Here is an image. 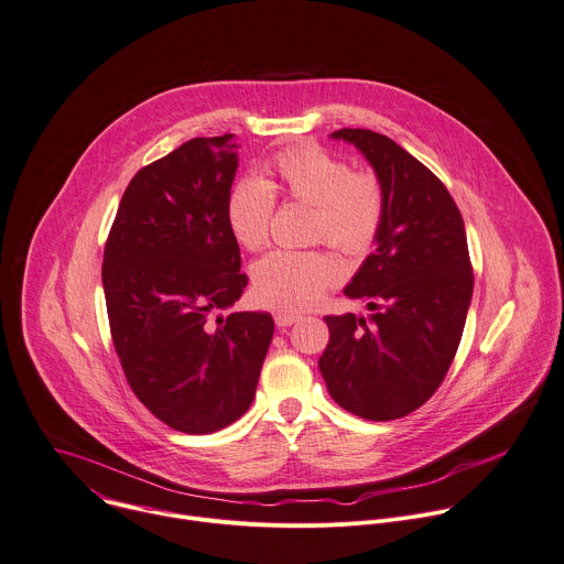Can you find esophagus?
<instances>
[{"instance_id":"esophagus-1","label":"esophagus","mask_w":564,"mask_h":564,"mask_svg":"<svg viewBox=\"0 0 564 564\" xmlns=\"http://www.w3.org/2000/svg\"><path fill=\"white\" fill-rule=\"evenodd\" d=\"M297 321H300V316L293 314V311H278V314H275V325L278 327H291Z\"/></svg>"}]
</instances>
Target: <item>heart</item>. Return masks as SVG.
<instances>
[{
	"mask_svg": "<svg viewBox=\"0 0 564 564\" xmlns=\"http://www.w3.org/2000/svg\"><path fill=\"white\" fill-rule=\"evenodd\" d=\"M271 170L278 178L273 185L289 199L314 206V239H325L347 256H360L377 241L386 219V191L377 174L356 172L318 145L282 152ZM273 210L275 193L267 178L243 176L230 187L226 221L243 248L256 250L269 239ZM340 278V262L325 250L278 248L253 267L256 295L278 308H306Z\"/></svg>",
	"mask_w": 564,
	"mask_h": 564,
	"instance_id": "b5f03b06",
	"label": "heart"
}]
</instances>
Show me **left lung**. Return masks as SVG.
<instances>
[{
  "mask_svg": "<svg viewBox=\"0 0 564 564\" xmlns=\"http://www.w3.org/2000/svg\"><path fill=\"white\" fill-rule=\"evenodd\" d=\"M332 139L351 143L379 176L386 219L373 253L345 286L371 316H327L318 367L340 408L392 421L434 394L457 354L473 297L466 228L446 185L392 139L369 130Z\"/></svg>",
  "mask_w": 564,
  "mask_h": 564,
  "instance_id": "8db88e82",
  "label": "left lung"
}]
</instances>
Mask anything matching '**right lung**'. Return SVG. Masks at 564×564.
Instances as JSON below:
<instances>
[{
  "instance_id": "1",
  "label": "right lung",
  "mask_w": 564,
  "mask_h": 564,
  "mask_svg": "<svg viewBox=\"0 0 564 564\" xmlns=\"http://www.w3.org/2000/svg\"><path fill=\"white\" fill-rule=\"evenodd\" d=\"M237 148L232 134L191 139L139 170L105 243L102 289L124 377L185 434L217 432L250 408L275 329L267 311L219 316L248 284L226 221Z\"/></svg>"
}]
</instances>
